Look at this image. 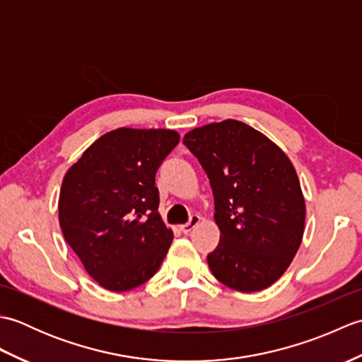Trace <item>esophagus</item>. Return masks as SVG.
<instances>
[{"label": "esophagus", "instance_id": "obj_1", "mask_svg": "<svg viewBox=\"0 0 362 362\" xmlns=\"http://www.w3.org/2000/svg\"><path fill=\"white\" fill-rule=\"evenodd\" d=\"M199 222H201V216H199V214H193V216L189 218V221L187 222V224H183V226H180V230H182V233H185V235H188L191 230H193Z\"/></svg>", "mask_w": 362, "mask_h": 362}]
</instances>
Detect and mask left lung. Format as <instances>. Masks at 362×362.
<instances>
[{
  "label": "left lung",
  "instance_id": "obj_1",
  "mask_svg": "<svg viewBox=\"0 0 362 362\" xmlns=\"http://www.w3.org/2000/svg\"><path fill=\"white\" fill-rule=\"evenodd\" d=\"M183 144L210 179L218 247L213 275L240 292L263 291L289 267L302 244L305 197L294 166L279 146L236 119L196 127Z\"/></svg>",
  "mask_w": 362,
  "mask_h": 362
}]
</instances>
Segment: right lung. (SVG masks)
Segmentation results:
<instances>
[{"mask_svg":"<svg viewBox=\"0 0 362 362\" xmlns=\"http://www.w3.org/2000/svg\"><path fill=\"white\" fill-rule=\"evenodd\" d=\"M179 140L169 129L119 127L99 136L66 171L60 228L104 289L140 286L165 259L174 235L158 213L156 173Z\"/></svg>","mask_w":362,"mask_h":362,"instance_id":"obj_1","label":"right lung"}]
</instances>
